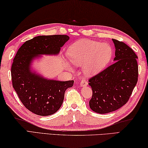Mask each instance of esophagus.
I'll use <instances>...</instances> for the list:
<instances>
[{"instance_id":"esophagus-1","label":"esophagus","mask_w":148,"mask_h":148,"mask_svg":"<svg viewBox=\"0 0 148 148\" xmlns=\"http://www.w3.org/2000/svg\"><path fill=\"white\" fill-rule=\"evenodd\" d=\"M87 85H88V82H87L86 80H82L81 83H80V86L81 87L86 86Z\"/></svg>"}]
</instances>
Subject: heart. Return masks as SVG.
Instances as JSON below:
<instances>
[{
	"label": "heart",
	"mask_w": 148,
	"mask_h": 148,
	"mask_svg": "<svg viewBox=\"0 0 148 148\" xmlns=\"http://www.w3.org/2000/svg\"><path fill=\"white\" fill-rule=\"evenodd\" d=\"M69 59L73 64L83 66L86 75L92 76L100 72L112 56V49L108 44L91 40H81L74 42L67 50ZM65 67L73 70V65L64 60Z\"/></svg>",
	"instance_id": "obj_1"
}]
</instances>
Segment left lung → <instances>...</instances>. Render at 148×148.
<instances>
[{"label":"left lung","instance_id":"1","mask_svg":"<svg viewBox=\"0 0 148 148\" xmlns=\"http://www.w3.org/2000/svg\"><path fill=\"white\" fill-rule=\"evenodd\" d=\"M114 63L88 80L92 90L89 106L94 112L105 114L121 108L129 100L138 81V56L123 42L112 39Z\"/></svg>","mask_w":148,"mask_h":148}]
</instances>
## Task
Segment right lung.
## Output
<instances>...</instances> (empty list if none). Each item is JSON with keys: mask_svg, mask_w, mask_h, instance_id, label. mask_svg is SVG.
Listing matches in <instances>:
<instances>
[{"mask_svg": "<svg viewBox=\"0 0 148 148\" xmlns=\"http://www.w3.org/2000/svg\"><path fill=\"white\" fill-rule=\"evenodd\" d=\"M69 39L67 35L38 36L19 48L12 65V85L19 100L31 112L40 116L55 113L61 107L65 92L74 81L47 79L31 70L33 60L40 55H57Z\"/></svg>", "mask_w": 148, "mask_h": 148, "instance_id": "add662e5", "label": "right lung"}]
</instances>
